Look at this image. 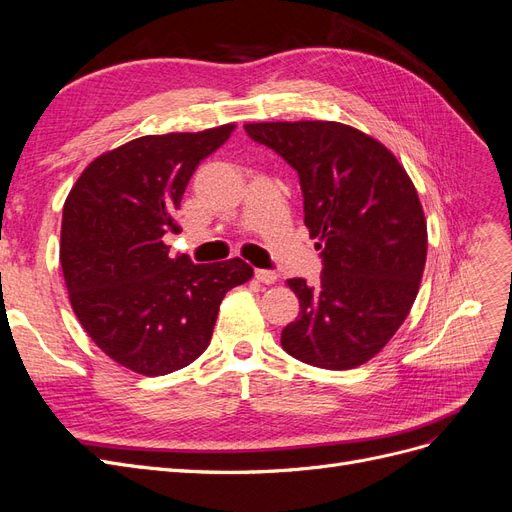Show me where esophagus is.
I'll list each match as a JSON object with an SVG mask.
<instances>
[{
    "mask_svg": "<svg viewBox=\"0 0 512 512\" xmlns=\"http://www.w3.org/2000/svg\"><path fill=\"white\" fill-rule=\"evenodd\" d=\"M256 280L262 284H275L277 282V273L269 269H256Z\"/></svg>",
    "mask_w": 512,
    "mask_h": 512,
    "instance_id": "1",
    "label": "esophagus"
}]
</instances>
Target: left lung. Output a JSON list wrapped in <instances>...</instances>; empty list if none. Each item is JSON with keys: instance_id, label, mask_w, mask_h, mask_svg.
Masks as SVG:
<instances>
[{"instance_id": "1", "label": "left lung", "mask_w": 512, "mask_h": 512, "mask_svg": "<svg viewBox=\"0 0 512 512\" xmlns=\"http://www.w3.org/2000/svg\"><path fill=\"white\" fill-rule=\"evenodd\" d=\"M299 173L316 286L288 280L299 318L282 348L307 365L352 369L389 344L421 286L427 222L406 168L374 136L337 121L245 123Z\"/></svg>"}]
</instances>
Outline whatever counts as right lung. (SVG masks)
Masks as SVG:
<instances>
[{
	"mask_svg": "<svg viewBox=\"0 0 512 512\" xmlns=\"http://www.w3.org/2000/svg\"><path fill=\"white\" fill-rule=\"evenodd\" d=\"M232 130L134 138L91 162L64 203L59 262L74 314L104 354L136 374L164 376L196 361L226 292L254 275L241 258H170L164 243L181 230L175 211L196 166Z\"/></svg>",
	"mask_w": 512,
	"mask_h": 512,
	"instance_id": "obj_1",
	"label": "right lung"
}]
</instances>
